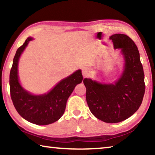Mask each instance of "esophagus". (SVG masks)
Here are the masks:
<instances>
[{
    "label": "esophagus",
    "mask_w": 155,
    "mask_h": 155,
    "mask_svg": "<svg viewBox=\"0 0 155 155\" xmlns=\"http://www.w3.org/2000/svg\"><path fill=\"white\" fill-rule=\"evenodd\" d=\"M82 74L84 77H87L90 76V71H89L87 68H83L82 70Z\"/></svg>",
    "instance_id": "obj_1"
}]
</instances>
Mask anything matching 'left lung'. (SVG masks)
I'll list each match as a JSON object with an SVG mask.
<instances>
[{
	"label": "left lung",
	"instance_id": "obj_1",
	"mask_svg": "<svg viewBox=\"0 0 155 155\" xmlns=\"http://www.w3.org/2000/svg\"><path fill=\"white\" fill-rule=\"evenodd\" d=\"M115 48H121L125 67L121 78L114 84H101L85 78L86 101L94 116L107 123L128 118L140 108L145 93L144 73L140 52L132 39L124 34L110 37Z\"/></svg>",
	"mask_w": 155,
	"mask_h": 155
}]
</instances>
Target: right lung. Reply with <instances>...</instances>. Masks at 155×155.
<instances>
[{"label": "right lung", "mask_w": 155, "mask_h": 155, "mask_svg": "<svg viewBox=\"0 0 155 155\" xmlns=\"http://www.w3.org/2000/svg\"><path fill=\"white\" fill-rule=\"evenodd\" d=\"M28 38L18 48L9 74L10 94L15 109L23 118L38 125H47L58 120L65 111L68 98L76 85L83 81L81 70H78L57 84L47 94L34 96L21 87L18 77V64L20 54L32 40Z\"/></svg>", "instance_id": "obj_1"}]
</instances>
